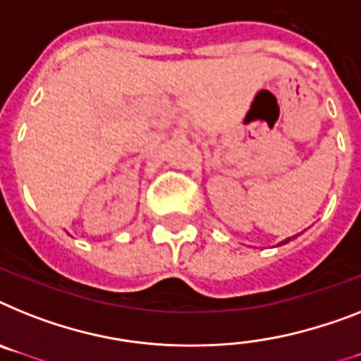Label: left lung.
I'll return each instance as SVG.
<instances>
[{"mask_svg": "<svg viewBox=\"0 0 361 361\" xmlns=\"http://www.w3.org/2000/svg\"><path fill=\"white\" fill-rule=\"evenodd\" d=\"M292 238H293V237H290V238H286V240H283V242H281V244H286V242H288V240H292Z\"/></svg>", "mask_w": 361, "mask_h": 361, "instance_id": "1", "label": "left lung"}]
</instances>
